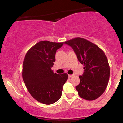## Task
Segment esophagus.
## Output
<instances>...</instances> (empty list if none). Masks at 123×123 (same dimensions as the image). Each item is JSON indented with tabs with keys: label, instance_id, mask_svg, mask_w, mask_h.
<instances>
[{
	"label": "esophagus",
	"instance_id": "obj_1",
	"mask_svg": "<svg viewBox=\"0 0 123 123\" xmlns=\"http://www.w3.org/2000/svg\"><path fill=\"white\" fill-rule=\"evenodd\" d=\"M73 76V74H68V77H72Z\"/></svg>",
	"mask_w": 123,
	"mask_h": 123
}]
</instances>
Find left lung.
<instances>
[{
    "instance_id": "left-lung-1",
    "label": "left lung",
    "mask_w": 123,
    "mask_h": 123,
    "mask_svg": "<svg viewBox=\"0 0 123 123\" xmlns=\"http://www.w3.org/2000/svg\"><path fill=\"white\" fill-rule=\"evenodd\" d=\"M72 48L79 61L84 65V73L79 76L80 84L76 87L79 95L93 101L105 91L110 76V67L104 52L95 44L80 37L64 43Z\"/></svg>"
}]
</instances>
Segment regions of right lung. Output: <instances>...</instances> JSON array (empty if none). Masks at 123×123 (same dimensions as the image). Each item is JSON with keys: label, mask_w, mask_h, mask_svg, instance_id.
Returning <instances> with one entry per match:
<instances>
[{"label": "right lung", "mask_w": 123, "mask_h": 123, "mask_svg": "<svg viewBox=\"0 0 123 123\" xmlns=\"http://www.w3.org/2000/svg\"><path fill=\"white\" fill-rule=\"evenodd\" d=\"M63 44V42L40 41L25 55L22 72L24 82L31 95L42 104L50 105L60 99L68 79L66 73L60 75L51 70L57 50Z\"/></svg>", "instance_id": "right-lung-1"}]
</instances>
